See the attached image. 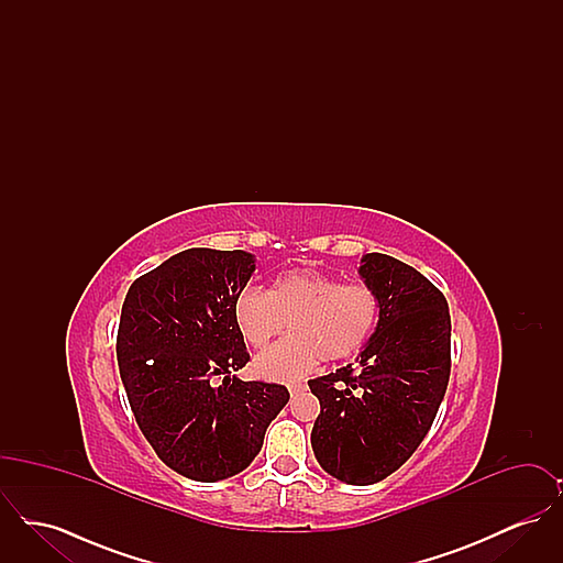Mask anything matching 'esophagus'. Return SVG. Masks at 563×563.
<instances>
[{
  "mask_svg": "<svg viewBox=\"0 0 563 563\" xmlns=\"http://www.w3.org/2000/svg\"><path fill=\"white\" fill-rule=\"evenodd\" d=\"M303 388H306V386H303V384H299V382H297V384H289V393H291V395H297V393H301Z\"/></svg>",
  "mask_w": 563,
  "mask_h": 563,
  "instance_id": "1",
  "label": "esophagus"
}]
</instances>
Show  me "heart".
I'll return each mask as SVG.
<instances>
[{"instance_id": "1", "label": "heart", "mask_w": 563, "mask_h": 563, "mask_svg": "<svg viewBox=\"0 0 563 563\" xmlns=\"http://www.w3.org/2000/svg\"><path fill=\"white\" fill-rule=\"evenodd\" d=\"M379 321V295L365 283H340L319 269H291L268 294L246 287L234 301V322L251 349H266L289 324L291 335L257 356V374L289 382L317 361L338 363L367 344Z\"/></svg>"}]
</instances>
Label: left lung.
Listing matches in <instances>:
<instances>
[{
	"label": "left lung",
	"instance_id": "left-lung-1",
	"mask_svg": "<svg viewBox=\"0 0 563 563\" xmlns=\"http://www.w3.org/2000/svg\"><path fill=\"white\" fill-rule=\"evenodd\" d=\"M365 285L379 295L367 346L335 374L308 382L321 402L312 450L322 468L350 485L393 475L427 437L452 372V321L427 276L384 253H367Z\"/></svg>",
	"mask_w": 563,
	"mask_h": 563
}]
</instances>
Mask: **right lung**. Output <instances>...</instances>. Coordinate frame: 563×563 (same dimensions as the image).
I'll list each match as a JSON object with an SVG mask.
<instances>
[{
    "label": "right lung",
    "instance_id": "obj_1",
    "mask_svg": "<svg viewBox=\"0 0 563 563\" xmlns=\"http://www.w3.org/2000/svg\"><path fill=\"white\" fill-rule=\"evenodd\" d=\"M253 269L244 251L188 249L139 276L122 303L115 354L134 420L194 482L244 471L289 401L283 384L232 375L251 358L234 301Z\"/></svg>",
    "mask_w": 563,
    "mask_h": 563
}]
</instances>
